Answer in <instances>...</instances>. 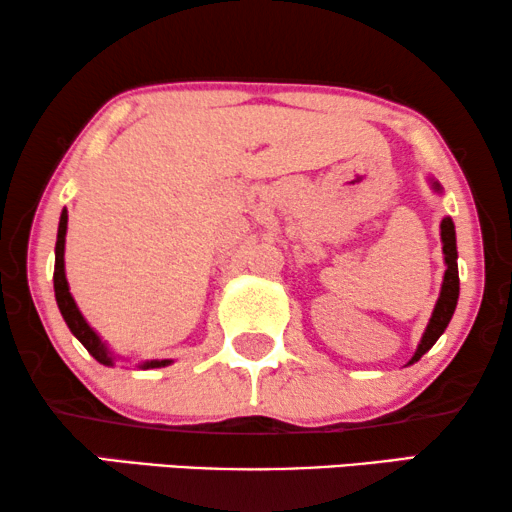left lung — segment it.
Here are the masks:
<instances>
[{
	"label": "left lung",
	"instance_id": "8db88e82",
	"mask_svg": "<svg viewBox=\"0 0 512 512\" xmlns=\"http://www.w3.org/2000/svg\"><path fill=\"white\" fill-rule=\"evenodd\" d=\"M440 191V186L436 184ZM440 240H443V254H445V279H443V289H440V298L436 303V310L431 314L429 326H426V333L422 342H419L415 356H412L410 363H415L422 359V356L429 352V349L436 345V340L443 335V331L450 324L454 307H457V298H459V270H457V237H454V223L450 216H445L443 223H440Z\"/></svg>",
	"mask_w": 512,
	"mask_h": 512
}]
</instances>
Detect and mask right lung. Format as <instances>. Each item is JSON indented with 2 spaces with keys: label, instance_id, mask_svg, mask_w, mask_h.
Instances as JSON below:
<instances>
[{
  "label": "right lung",
  "instance_id": "1",
  "mask_svg": "<svg viewBox=\"0 0 512 512\" xmlns=\"http://www.w3.org/2000/svg\"><path fill=\"white\" fill-rule=\"evenodd\" d=\"M65 235H67V209L60 216V226H58V242H55V272H53V286H55V300H58V307L62 312V319L67 321L69 331H72L83 347L88 349L90 354L95 356L97 361L104 363V366H111V356L104 349L102 340L97 338L93 328L86 324V319L81 317L79 307H76L72 293H69L67 286V277H65ZM170 361H149L144 363V368H160L167 366Z\"/></svg>",
  "mask_w": 512,
  "mask_h": 512
}]
</instances>
